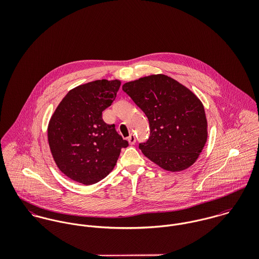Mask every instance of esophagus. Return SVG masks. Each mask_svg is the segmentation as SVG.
I'll return each instance as SVG.
<instances>
[{
  "label": "esophagus",
  "instance_id": "obj_1",
  "mask_svg": "<svg viewBox=\"0 0 259 259\" xmlns=\"http://www.w3.org/2000/svg\"><path fill=\"white\" fill-rule=\"evenodd\" d=\"M127 141H128L130 145H135V144H136V142H137V140H136V136L132 134V135L127 138Z\"/></svg>",
  "mask_w": 259,
  "mask_h": 259
}]
</instances>
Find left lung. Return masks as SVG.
<instances>
[{"label": "left lung", "instance_id": "1", "mask_svg": "<svg viewBox=\"0 0 259 259\" xmlns=\"http://www.w3.org/2000/svg\"><path fill=\"white\" fill-rule=\"evenodd\" d=\"M122 91L148 117L150 136L140 144L143 153L159 167L182 171L198 158L207 141V120L200 100L165 74L125 82Z\"/></svg>", "mask_w": 259, "mask_h": 259}]
</instances>
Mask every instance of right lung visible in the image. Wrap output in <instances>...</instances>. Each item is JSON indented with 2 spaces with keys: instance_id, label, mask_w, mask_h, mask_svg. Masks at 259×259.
Listing matches in <instances>:
<instances>
[{
  "instance_id": "add662e5",
  "label": "right lung",
  "mask_w": 259,
  "mask_h": 259,
  "mask_svg": "<svg viewBox=\"0 0 259 259\" xmlns=\"http://www.w3.org/2000/svg\"><path fill=\"white\" fill-rule=\"evenodd\" d=\"M120 80L98 79L71 90L54 111L48 142L60 170L76 183L90 185L113 169L120 149L128 143L114 124L103 119V111L116 97Z\"/></svg>"
}]
</instances>
